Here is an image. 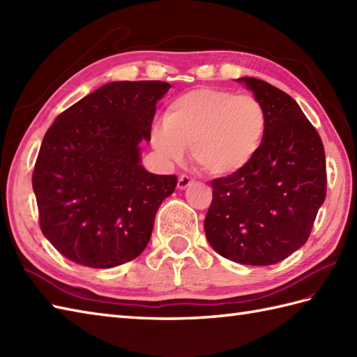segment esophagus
I'll list each match as a JSON object with an SVG mask.
<instances>
[{
	"label": "esophagus",
	"instance_id": "34e87169",
	"mask_svg": "<svg viewBox=\"0 0 357 357\" xmlns=\"http://www.w3.org/2000/svg\"><path fill=\"white\" fill-rule=\"evenodd\" d=\"M192 183H193V179L190 176H187V174H181V176L178 178V188L179 190H184V188H187Z\"/></svg>",
	"mask_w": 357,
	"mask_h": 357
}]
</instances>
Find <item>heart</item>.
<instances>
[{"label":"heart","mask_w":357,"mask_h":357,"mask_svg":"<svg viewBox=\"0 0 357 357\" xmlns=\"http://www.w3.org/2000/svg\"><path fill=\"white\" fill-rule=\"evenodd\" d=\"M268 127L264 104L252 95L202 87L173 100L164 124L151 128V146L167 162L190 147L193 162L210 176L236 174L255 161Z\"/></svg>","instance_id":"b5f03b06"}]
</instances>
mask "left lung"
<instances>
[{"label":"left lung","instance_id":"1","mask_svg":"<svg viewBox=\"0 0 357 357\" xmlns=\"http://www.w3.org/2000/svg\"><path fill=\"white\" fill-rule=\"evenodd\" d=\"M268 116L262 149L247 169L211 181L204 230L216 253L271 265L305 244L327 195L319 133L293 98L257 78H241Z\"/></svg>","mask_w":357,"mask_h":357}]
</instances>
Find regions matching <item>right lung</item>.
Here are the masks:
<instances>
[{"instance_id": "right-lung-1", "label": "right lung", "mask_w": 357, "mask_h": 357, "mask_svg": "<svg viewBox=\"0 0 357 357\" xmlns=\"http://www.w3.org/2000/svg\"><path fill=\"white\" fill-rule=\"evenodd\" d=\"M172 86L116 81L59 113L44 135L32 174L40 227L67 259L110 268L147 247L174 174L141 165L156 102Z\"/></svg>"}]
</instances>
